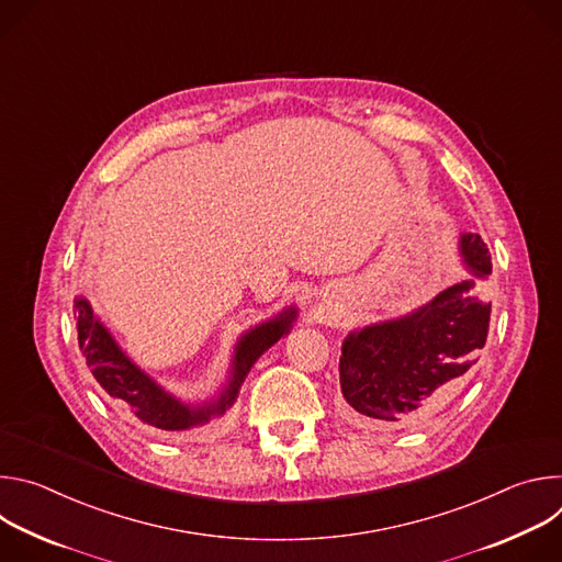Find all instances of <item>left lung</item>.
<instances>
[{
  "instance_id": "obj_1",
  "label": "left lung",
  "mask_w": 562,
  "mask_h": 562,
  "mask_svg": "<svg viewBox=\"0 0 562 562\" xmlns=\"http://www.w3.org/2000/svg\"><path fill=\"white\" fill-rule=\"evenodd\" d=\"M469 278L418 311L347 336L340 386L347 409L362 425L414 423L440 407L475 364L487 342L492 302L477 297L492 256L477 233L460 235Z\"/></svg>"
}]
</instances>
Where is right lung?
<instances>
[{
    "instance_id": "obj_1",
    "label": "right lung",
    "mask_w": 562,
    "mask_h": 562,
    "mask_svg": "<svg viewBox=\"0 0 562 562\" xmlns=\"http://www.w3.org/2000/svg\"><path fill=\"white\" fill-rule=\"evenodd\" d=\"M295 306L284 308L269 323L258 325L237 340L231 378L222 393L202 405H187L173 393L165 391L153 378H148L113 340L109 329L100 323L87 297H75L77 315V340L87 364L104 393L113 400V405L131 414L139 423L159 429L165 434H184L189 429L206 425L211 418L222 416L237 397L247 373L256 360L276 345L284 334H289Z\"/></svg>"
}]
</instances>
